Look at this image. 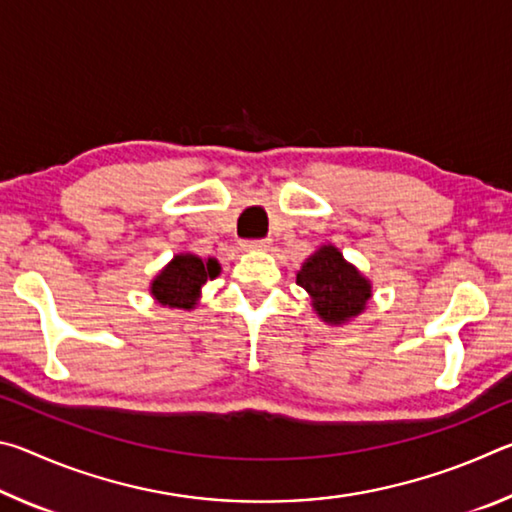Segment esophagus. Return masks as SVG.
<instances>
[{
	"label": "esophagus",
	"instance_id": "obj_1",
	"mask_svg": "<svg viewBox=\"0 0 512 512\" xmlns=\"http://www.w3.org/2000/svg\"><path fill=\"white\" fill-rule=\"evenodd\" d=\"M244 248L266 250V248H271V241H268V239H248V241H244Z\"/></svg>",
	"mask_w": 512,
	"mask_h": 512
}]
</instances>
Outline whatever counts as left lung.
<instances>
[{"label":"left lung","mask_w":512,"mask_h":512,"mask_svg":"<svg viewBox=\"0 0 512 512\" xmlns=\"http://www.w3.org/2000/svg\"><path fill=\"white\" fill-rule=\"evenodd\" d=\"M298 284L307 289L318 316L336 325L357 316L370 298L366 277L345 262L334 246L320 248L302 264Z\"/></svg>","instance_id":"left-lung-1"}]
</instances>
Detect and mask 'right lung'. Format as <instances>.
<instances>
[{
	"instance_id": "add662e5",
	"label": "right lung",
	"mask_w": 512,
	"mask_h": 512,
	"mask_svg": "<svg viewBox=\"0 0 512 512\" xmlns=\"http://www.w3.org/2000/svg\"><path fill=\"white\" fill-rule=\"evenodd\" d=\"M216 275H219L216 259L203 262L196 255H176V259L153 280L151 293L162 305L192 309L198 300V291Z\"/></svg>"
}]
</instances>
